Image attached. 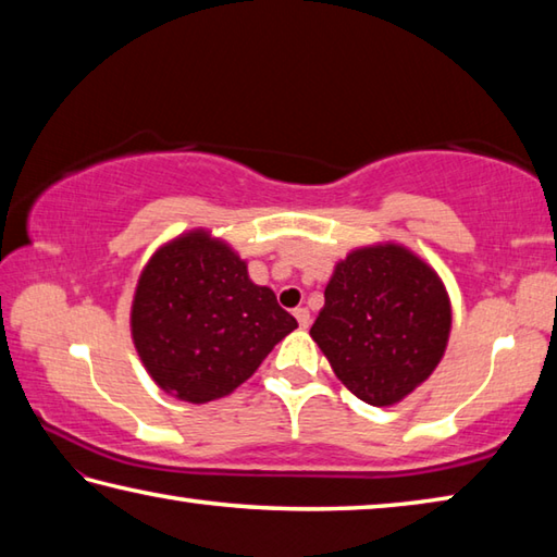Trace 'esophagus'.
<instances>
[{
  "label": "esophagus",
  "mask_w": 557,
  "mask_h": 557,
  "mask_svg": "<svg viewBox=\"0 0 557 557\" xmlns=\"http://www.w3.org/2000/svg\"><path fill=\"white\" fill-rule=\"evenodd\" d=\"M294 315H296V320H298V325L304 327V330L310 325V310H308V308H296Z\"/></svg>",
  "instance_id": "obj_1"
}]
</instances>
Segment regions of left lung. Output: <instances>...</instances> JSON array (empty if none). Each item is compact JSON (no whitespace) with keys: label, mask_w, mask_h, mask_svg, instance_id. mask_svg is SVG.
<instances>
[{"label":"left lung","mask_w":557,"mask_h":557,"mask_svg":"<svg viewBox=\"0 0 557 557\" xmlns=\"http://www.w3.org/2000/svg\"><path fill=\"white\" fill-rule=\"evenodd\" d=\"M450 323L437 273L408 249L379 244L337 263L310 335L349 392L392 406L433 374Z\"/></svg>","instance_id":"obj_1"}]
</instances>
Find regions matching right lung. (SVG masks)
<instances>
[{"mask_svg": "<svg viewBox=\"0 0 557 557\" xmlns=\"http://www.w3.org/2000/svg\"><path fill=\"white\" fill-rule=\"evenodd\" d=\"M298 327L247 263L208 232L165 244L146 263L132 306V337L146 372L190 404L227 396Z\"/></svg>", "mask_w": 557, "mask_h": 557, "instance_id": "right-lung-1", "label": "right lung"}]
</instances>
